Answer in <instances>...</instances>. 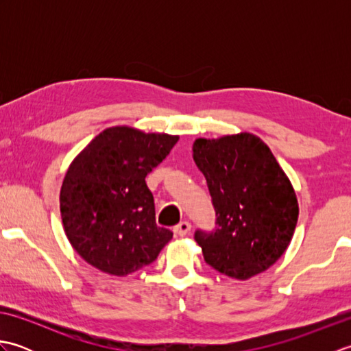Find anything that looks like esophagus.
<instances>
[{"label":"esophagus","instance_id":"1","mask_svg":"<svg viewBox=\"0 0 351 351\" xmlns=\"http://www.w3.org/2000/svg\"><path fill=\"white\" fill-rule=\"evenodd\" d=\"M190 229H191V225H190L189 221H181V223H178V225L173 228V232L176 235L184 237V235H187L190 232Z\"/></svg>","mask_w":351,"mask_h":351}]
</instances>
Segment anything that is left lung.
Instances as JSON below:
<instances>
[{
    "instance_id": "1",
    "label": "left lung",
    "mask_w": 351,
    "mask_h": 351,
    "mask_svg": "<svg viewBox=\"0 0 351 351\" xmlns=\"http://www.w3.org/2000/svg\"><path fill=\"white\" fill-rule=\"evenodd\" d=\"M193 152L215 211V228L195 232L205 263L240 280L265 271L287 250L299 217L293 185L270 147L241 132L197 138Z\"/></svg>"
}]
</instances>
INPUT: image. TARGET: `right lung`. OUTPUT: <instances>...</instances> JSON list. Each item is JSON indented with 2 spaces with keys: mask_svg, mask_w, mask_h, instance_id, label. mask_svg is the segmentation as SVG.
<instances>
[{
  "mask_svg": "<svg viewBox=\"0 0 351 351\" xmlns=\"http://www.w3.org/2000/svg\"><path fill=\"white\" fill-rule=\"evenodd\" d=\"M178 138L114 126L73 160L62 185L60 211L68 240L86 263L126 276L158 258L173 232L156 225L145 178Z\"/></svg>",
  "mask_w": 351,
  "mask_h": 351,
  "instance_id": "obj_1",
  "label": "right lung"
}]
</instances>
